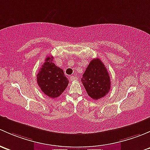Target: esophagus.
Returning a JSON list of instances; mask_svg holds the SVG:
<instances>
[{
  "label": "esophagus",
  "mask_w": 150,
  "mask_h": 150,
  "mask_svg": "<svg viewBox=\"0 0 150 150\" xmlns=\"http://www.w3.org/2000/svg\"><path fill=\"white\" fill-rule=\"evenodd\" d=\"M70 79H71V81H76V76H71Z\"/></svg>",
  "instance_id": "34e87169"
}]
</instances>
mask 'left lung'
<instances>
[{"label": "left lung", "instance_id": "left-lung-1", "mask_svg": "<svg viewBox=\"0 0 150 150\" xmlns=\"http://www.w3.org/2000/svg\"><path fill=\"white\" fill-rule=\"evenodd\" d=\"M88 95L99 100L108 95L110 89V79L107 69L100 58L90 61L81 78Z\"/></svg>", "mask_w": 150, "mask_h": 150}]
</instances>
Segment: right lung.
<instances>
[{
    "mask_svg": "<svg viewBox=\"0 0 150 150\" xmlns=\"http://www.w3.org/2000/svg\"><path fill=\"white\" fill-rule=\"evenodd\" d=\"M53 57L48 56L37 75V82L43 93L50 98L59 97L69 84L63 69L52 62Z\"/></svg>",
    "mask_w": 150,
    "mask_h": 150,
    "instance_id": "obj_1",
    "label": "right lung"
}]
</instances>
